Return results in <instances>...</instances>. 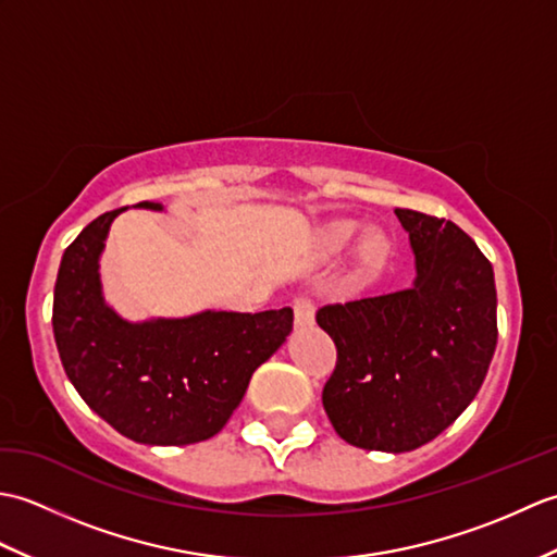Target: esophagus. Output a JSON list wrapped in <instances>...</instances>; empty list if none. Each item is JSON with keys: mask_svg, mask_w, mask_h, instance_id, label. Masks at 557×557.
Wrapping results in <instances>:
<instances>
[{"mask_svg": "<svg viewBox=\"0 0 557 557\" xmlns=\"http://www.w3.org/2000/svg\"><path fill=\"white\" fill-rule=\"evenodd\" d=\"M315 321V311L309 299H294V323L297 327H311Z\"/></svg>", "mask_w": 557, "mask_h": 557, "instance_id": "esophagus-1", "label": "esophagus"}]
</instances>
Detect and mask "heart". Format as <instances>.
<instances>
[{"mask_svg": "<svg viewBox=\"0 0 557 557\" xmlns=\"http://www.w3.org/2000/svg\"><path fill=\"white\" fill-rule=\"evenodd\" d=\"M359 234H361V224L359 222H335V224H330V227L325 230L323 244H325V248H327L330 253H339V251H345V248L354 239H357ZM387 251H389V244H387V236L385 234H381V232L369 234L361 242V248H359L361 265L369 268V270L381 268L385 263Z\"/></svg>", "mask_w": 557, "mask_h": 557, "instance_id": "heart-1", "label": "heart"}]
</instances>
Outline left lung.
I'll use <instances>...</instances> for the list:
<instances>
[{
  "label": "left lung",
  "mask_w": 557,
  "mask_h": 557,
  "mask_svg": "<svg viewBox=\"0 0 557 557\" xmlns=\"http://www.w3.org/2000/svg\"><path fill=\"white\" fill-rule=\"evenodd\" d=\"M409 234L407 289L325 306L337 369L323 407L342 441L409 453L443 433L476 397L498 342L488 258L455 222L395 208Z\"/></svg>",
  "instance_id": "left-lung-1"
}]
</instances>
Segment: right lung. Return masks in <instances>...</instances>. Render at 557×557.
Listing matches in <instances>:
<instances>
[{"label":"right lung","instance_id":"obj_1","mask_svg":"<svg viewBox=\"0 0 557 557\" xmlns=\"http://www.w3.org/2000/svg\"><path fill=\"white\" fill-rule=\"evenodd\" d=\"M162 212V203H138ZM104 212L71 244L54 285L59 359L83 401L128 441L191 445L222 431L253 371L285 345L294 311L206 309L128 321L108 304L100 258L114 218Z\"/></svg>","mask_w":557,"mask_h":557}]
</instances>
